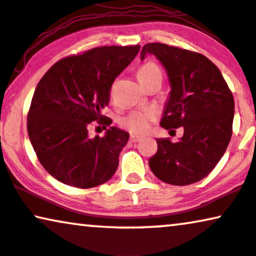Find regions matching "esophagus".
Here are the masks:
<instances>
[{"mask_svg":"<svg viewBox=\"0 0 256 256\" xmlns=\"http://www.w3.org/2000/svg\"><path fill=\"white\" fill-rule=\"evenodd\" d=\"M139 140H140V137H138V136H131L130 137L131 143H137Z\"/></svg>","mask_w":256,"mask_h":256,"instance_id":"obj_1","label":"esophagus"}]
</instances>
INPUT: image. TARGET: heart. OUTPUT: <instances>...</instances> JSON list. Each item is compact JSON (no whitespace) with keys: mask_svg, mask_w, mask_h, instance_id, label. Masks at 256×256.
Here are the masks:
<instances>
[{"mask_svg":"<svg viewBox=\"0 0 256 256\" xmlns=\"http://www.w3.org/2000/svg\"><path fill=\"white\" fill-rule=\"evenodd\" d=\"M137 76L142 84H146L151 80L160 78L162 70L157 64L145 62L137 70ZM157 113L154 110H143V111L131 112L126 117L122 118V128L130 131L134 134H145L150 130L151 124L156 120Z\"/></svg>","mask_w":256,"mask_h":256,"instance_id":"b5f03b06","label":"heart"}]
</instances>
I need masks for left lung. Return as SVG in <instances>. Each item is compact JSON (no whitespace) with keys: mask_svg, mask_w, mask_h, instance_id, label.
Listing matches in <instances>:
<instances>
[{"mask_svg":"<svg viewBox=\"0 0 256 256\" xmlns=\"http://www.w3.org/2000/svg\"><path fill=\"white\" fill-rule=\"evenodd\" d=\"M166 70L170 94L160 120L171 130L183 126L177 143L158 138L148 166L157 178L174 186L196 183L212 172L230 142L234 98L220 70L202 54L164 44H146Z\"/></svg>","mask_w":256,"mask_h":256,"instance_id":"left-lung-1","label":"left lung"}]
</instances>
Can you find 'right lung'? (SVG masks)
<instances>
[{
    "mask_svg": "<svg viewBox=\"0 0 256 256\" xmlns=\"http://www.w3.org/2000/svg\"><path fill=\"white\" fill-rule=\"evenodd\" d=\"M136 46H104L64 58L41 78L27 117L30 143L41 166L67 186L93 188L108 182L119 164V154L130 134L108 128L90 138L92 122L106 126L102 114L110 102L114 79L138 54Z\"/></svg>",
    "mask_w": 256,
    "mask_h": 256,
    "instance_id": "obj_1",
    "label": "right lung"
}]
</instances>
